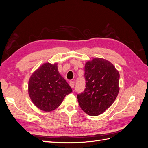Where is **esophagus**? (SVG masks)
I'll list each match as a JSON object with an SVG mask.
<instances>
[{
    "label": "esophagus",
    "mask_w": 148,
    "mask_h": 148,
    "mask_svg": "<svg viewBox=\"0 0 148 148\" xmlns=\"http://www.w3.org/2000/svg\"><path fill=\"white\" fill-rule=\"evenodd\" d=\"M70 87H71V88H73L74 86H75V82H73V81H71V82H70Z\"/></svg>",
    "instance_id": "1"
}]
</instances>
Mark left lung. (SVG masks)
I'll return each instance as SVG.
<instances>
[{
    "label": "left lung",
    "instance_id": "left-lung-1",
    "mask_svg": "<svg viewBox=\"0 0 148 148\" xmlns=\"http://www.w3.org/2000/svg\"><path fill=\"white\" fill-rule=\"evenodd\" d=\"M86 88L77 95L79 105L87 114L99 115L113 104L119 92V71L102 58L88 61L84 66Z\"/></svg>",
    "mask_w": 148,
    "mask_h": 148
}]
</instances>
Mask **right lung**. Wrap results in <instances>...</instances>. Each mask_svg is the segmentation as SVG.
Here are the masks:
<instances>
[{"instance_id":"obj_1","label":"right lung","mask_w":148,"mask_h":148,"mask_svg":"<svg viewBox=\"0 0 148 148\" xmlns=\"http://www.w3.org/2000/svg\"><path fill=\"white\" fill-rule=\"evenodd\" d=\"M71 92V87L58 71L57 64H44L29 80L28 93L31 101L45 112L55 110Z\"/></svg>"}]
</instances>
